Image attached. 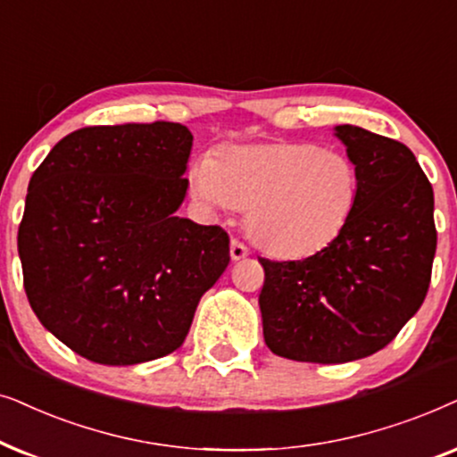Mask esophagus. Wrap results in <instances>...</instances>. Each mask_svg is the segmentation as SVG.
<instances>
[{
  "label": "esophagus",
  "mask_w": 457,
  "mask_h": 457,
  "mask_svg": "<svg viewBox=\"0 0 457 457\" xmlns=\"http://www.w3.org/2000/svg\"><path fill=\"white\" fill-rule=\"evenodd\" d=\"M248 246L245 245V242H240V240H232V245H229V254H232V259L234 261H240V259H245V257H248Z\"/></svg>",
  "instance_id": "34e87169"
}]
</instances>
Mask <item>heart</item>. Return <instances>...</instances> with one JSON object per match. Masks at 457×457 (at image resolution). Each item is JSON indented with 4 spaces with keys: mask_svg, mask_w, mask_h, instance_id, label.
Here are the masks:
<instances>
[{
    "mask_svg": "<svg viewBox=\"0 0 457 457\" xmlns=\"http://www.w3.org/2000/svg\"><path fill=\"white\" fill-rule=\"evenodd\" d=\"M187 179L204 203L248 209L251 238L286 259L312 257L337 242L360 198L355 162L312 142L229 145L198 161Z\"/></svg>",
    "mask_w": 457,
    "mask_h": 457,
    "instance_id": "obj_1",
    "label": "heart"
}]
</instances>
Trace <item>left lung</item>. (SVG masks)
Listing matches in <instances>:
<instances>
[{"label":"left lung","instance_id":"left-lung-1","mask_svg":"<svg viewBox=\"0 0 457 457\" xmlns=\"http://www.w3.org/2000/svg\"><path fill=\"white\" fill-rule=\"evenodd\" d=\"M337 136L360 171L345 232L307 259L259 257L265 345L286 360L346 363L385 349L430 286L435 196L413 152L355 125Z\"/></svg>","mask_w":457,"mask_h":457}]
</instances>
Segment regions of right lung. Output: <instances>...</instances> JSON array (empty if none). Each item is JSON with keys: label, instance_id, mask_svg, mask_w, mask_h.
<instances>
[{"label": "right lung", "instance_id": "right-lung-1", "mask_svg": "<svg viewBox=\"0 0 457 457\" xmlns=\"http://www.w3.org/2000/svg\"><path fill=\"white\" fill-rule=\"evenodd\" d=\"M190 150L179 123L94 125L35 169L18 228L24 292L85 360L133 366L179 349L228 267L223 228L175 215Z\"/></svg>", "mask_w": 457, "mask_h": 457}]
</instances>
